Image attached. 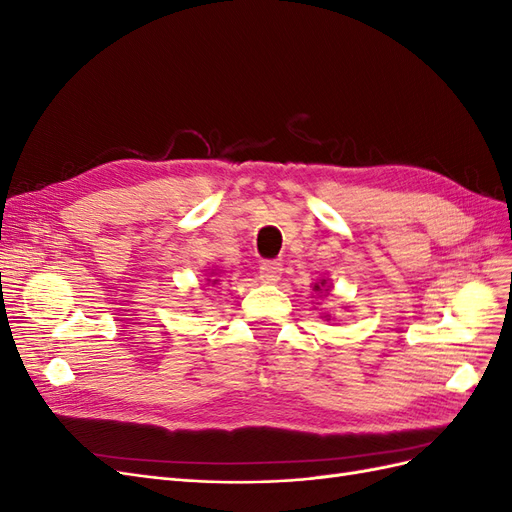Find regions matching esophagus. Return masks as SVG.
Wrapping results in <instances>:
<instances>
[{
  "label": "esophagus",
  "instance_id": "1",
  "mask_svg": "<svg viewBox=\"0 0 512 512\" xmlns=\"http://www.w3.org/2000/svg\"><path fill=\"white\" fill-rule=\"evenodd\" d=\"M282 262H275V260H265L260 265V280L265 284H275L280 282L282 277Z\"/></svg>",
  "mask_w": 512,
  "mask_h": 512
}]
</instances>
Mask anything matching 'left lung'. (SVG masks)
<instances>
[{
    "label": "left lung",
    "mask_w": 512,
    "mask_h": 512,
    "mask_svg": "<svg viewBox=\"0 0 512 512\" xmlns=\"http://www.w3.org/2000/svg\"><path fill=\"white\" fill-rule=\"evenodd\" d=\"M322 286H324V282H320V284H316V286H314V290H320V288H322Z\"/></svg>",
    "instance_id": "8db88e82"
}]
</instances>
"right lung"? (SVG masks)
<instances>
[{
    "label": "right lung",
    "instance_id": "obj_1",
    "mask_svg": "<svg viewBox=\"0 0 512 512\" xmlns=\"http://www.w3.org/2000/svg\"><path fill=\"white\" fill-rule=\"evenodd\" d=\"M209 282H211V280H209ZM215 282H218V280H213V284H215Z\"/></svg>",
    "mask_w": 512,
    "mask_h": 512
}]
</instances>
